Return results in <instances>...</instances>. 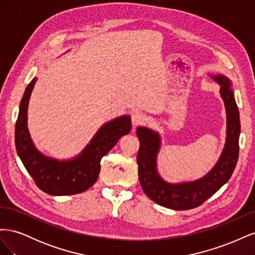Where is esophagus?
I'll return each mask as SVG.
<instances>
[{
  "instance_id": "34e87169",
  "label": "esophagus",
  "mask_w": 255,
  "mask_h": 255,
  "mask_svg": "<svg viewBox=\"0 0 255 255\" xmlns=\"http://www.w3.org/2000/svg\"><path fill=\"white\" fill-rule=\"evenodd\" d=\"M145 121V115L139 111H135L132 114V123L133 126H138V125H142V123Z\"/></svg>"
}]
</instances>
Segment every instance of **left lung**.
<instances>
[{
    "mask_svg": "<svg viewBox=\"0 0 255 255\" xmlns=\"http://www.w3.org/2000/svg\"><path fill=\"white\" fill-rule=\"evenodd\" d=\"M208 76L220 86L219 92L227 114V137L218 160L206 174L194 181L179 183L164 180L157 169V156L161 145L159 133L146 127L136 128L140 142L137 164L142 190L152 201L174 211L190 210L211 198L230 180L238 159L241 122L233 83L223 74L208 73Z\"/></svg>",
    "mask_w": 255,
    "mask_h": 255,
    "instance_id": "1",
    "label": "left lung"
}]
</instances>
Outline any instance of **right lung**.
I'll return each mask as SVG.
<instances>
[{"mask_svg":"<svg viewBox=\"0 0 255 255\" xmlns=\"http://www.w3.org/2000/svg\"><path fill=\"white\" fill-rule=\"evenodd\" d=\"M34 78L24 91L14 130L17 153L36 185L51 196L76 195L94 185L101 169V159L132 128L129 115H122L100 128L89 143L72 158L47 156L36 148L27 128L29 98L36 84Z\"/></svg>","mask_w":255,"mask_h":255,"instance_id":"add662e5","label":"right lung"}]
</instances>
